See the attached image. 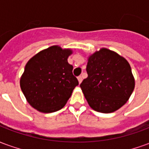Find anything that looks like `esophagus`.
Listing matches in <instances>:
<instances>
[{"mask_svg": "<svg viewBox=\"0 0 149 149\" xmlns=\"http://www.w3.org/2000/svg\"><path fill=\"white\" fill-rule=\"evenodd\" d=\"M77 79H78V81H79V83L81 84V82H82V80H83V78H82V77H81V76H79V77H77Z\"/></svg>", "mask_w": 149, "mask_h": 149, "instance_id": "obj_1", "label": "esophagus"}]
</instances>
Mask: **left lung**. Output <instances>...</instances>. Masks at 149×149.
Instances as JSON below:
<instances>
[{"label":"left lung","instance_id":"obj_1","mask_svg":"<svg viewBox=\"0 0 149 149\" xmlns=\"http://www.w3.org/2000/svg\"><path fill=\"white\" fill-rule=\"evenodd\" d=\"M88 77L80 84L89 106L102 113L113 112L125 104L135 87L130 65L124 57L100 49L88 57Z\"/></svg>","mask_w":149,"mask_h":149}]
</instances>
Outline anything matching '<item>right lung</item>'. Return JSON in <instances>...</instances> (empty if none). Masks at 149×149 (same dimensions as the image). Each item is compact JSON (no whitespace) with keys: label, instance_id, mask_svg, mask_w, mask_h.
Wrapping results in <instances>:
<instances>
[{"label":"right lung","instance_id":"1","mask_svg":"<svg viewBox=\"0 0 149 149\" xmlns=\"http://www.w3.org/2000/svg\"><path fill=\"white\" fill-rule=\"evenodd\" d=\"M71 49L53 45L44 49L27 62L20 80L21 88L31 106L40 112L58 111L71 97L77 79L68 63Z\"/></svg>","mask_w":149,"mask_h":149}]
</instances>
